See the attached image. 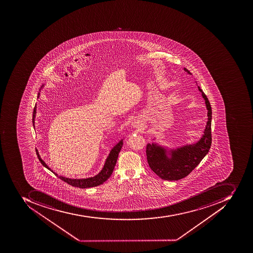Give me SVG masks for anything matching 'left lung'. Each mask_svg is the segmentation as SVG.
<instances>
[{
    "label": "left lung",
    "instance_id": "left-lung-1",
    "mask_svg": "<svg viewBox=\"0 0 253 253\" xmlns=\"http://www.w3.org/2000/svg\"><path fill=\"white\" fill-rule=\"evenodd\" d=\"M184 70L190 74L187 69ZM208 109V122L204 134L195 144L186 145L176 149L167 151L165 148L153 143L146 146L147 161L151 169L165 180H179L188 176L208 154L211 145L212 110L206 94L200 86ZM170 156L169 157L168 155Z\"/></svg>",
    "mask_w": 253,
    "mask_h": 253
}]
</instances>
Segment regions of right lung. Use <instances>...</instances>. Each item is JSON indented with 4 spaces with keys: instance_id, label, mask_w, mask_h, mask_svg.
Here are the masks:
<instances>
[{
    "instance_id": "right-lung-1",
    "label": "right lung",
    "mask_w": 253,
    "mask_h": 253,
    "mask_svg": "<svg viewBox=\"0 0 253 253\" xmlns=\"http://www.w3.org/2000/svg\"><path fill=\"white\" fill-rule=\"evenodd\" d=\"M40 93H39L40 95ZM36 106H35L34 111H33V126L35 127V118H36ZM122 145H123V139L121 140L119 143L115 145L113 149H111L109 156L106 160L105 164H104V168L102 170L100 171L97 175L93 177L86 178V179H70V178L64 177V176H59L58 174L54 172L48 166L45 164V162L42 160L40 155H39L38 151L36 152L37 156H38L39 160L42 166L48 169V170L52 171L56 176H57L59 179H61L63 181L66 182L71 186H75V187H79V188H89V187H93V186H97L99 185L103 184L104 182L111 176V174L113 172L114 169L116 165L117 160L119 157V153L122 149Z\"/></svg>"
}]
</instances>
